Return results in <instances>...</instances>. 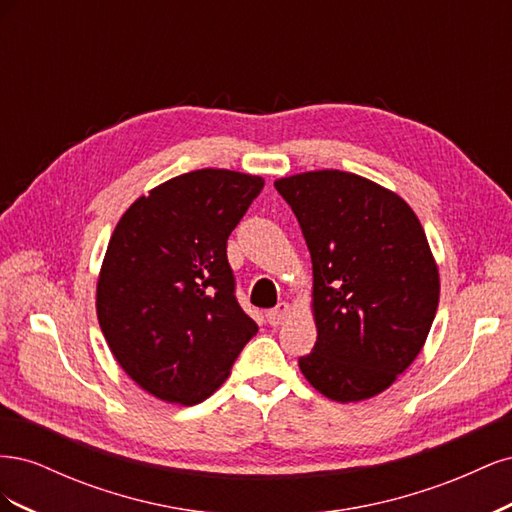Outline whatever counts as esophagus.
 Here are the masks:
<instances>
[{
    "mask_svg": "<svg viewBox=\"0 0 512 512\" xmlns=\"http://www.w3.org/2000/svg\"><path fill=\"white\" fill-rule=\"evenodd\" d=\"M288 314H290V305L277 303L273 309H269L267 312V322L271 324V327H280V324H284V320L288 318Z\"/></svg>",
    "mask_w": 512,
    "mask_h": 512,
    "instance_id": "34e87169",
    "label": "esophagus"
}]
</instances>
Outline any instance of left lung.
<instances>
[{"instance_id": "obj_1", "label": "left lung", "mask_w": 512, "mask_h": 512, "mask_svg": "<svg viewBox=\"0 0 512 512\" xmlns=\"http://www.w3.org/2000/svg\"><path fill=\"white\" fill-rule=\"evenodd\" d=\"M312 254L314 350L299 367L339 404L369 399L421 352L440 299L438 265L404 198L344 170L275 181Z\"/></svg>"}]
</instances>
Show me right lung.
I'll use <instances>...</instances> for the list:
<instances>
[{
	"label": "right lung",
	"instance_id": "right-lung-1",
	"mask_svg": "<svg viewBox=\"0 0 512 512\" xmlns=\"http://www.w3.org/2000/svg\"><path fill=\"white\" fill-rule=\"evenodd\" d=\"M265 179L203 168L134 200L106 247L96 309L123 371L194 406L220 389L258 324L235 297L226 243Z\"/></svg>",
	"mask_w": 512,
	"mask_h": 512
}]
</instances>
